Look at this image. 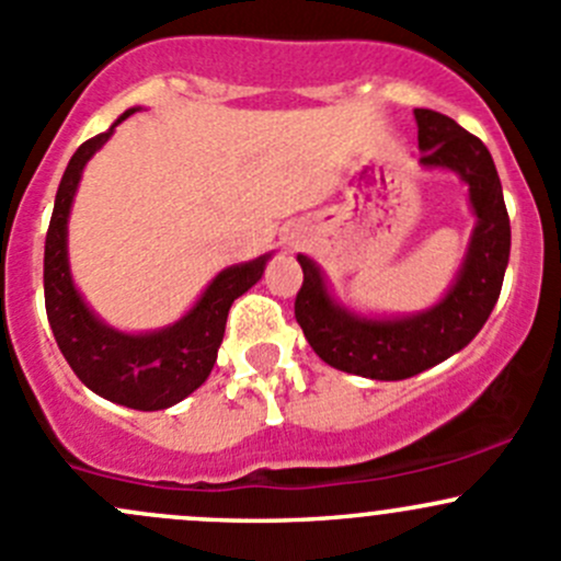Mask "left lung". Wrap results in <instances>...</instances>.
<instances>
[{"mask_svg": "<svg viewBox=\"0 0 561 561\" xmlns=\"http://www.w3.org/2000/svg\"><path fill=\"white\" fill-rule=\"evenodd\" d=\"M414 117L420 163L462 176L479 217L468 257L446 298L405 320H365L341 309L320 268L298 255L304 285L296 296V320L306 341L333 368L376 381L409 379L468 346L497 304L511 255L508 209L486 145L435 110H414Z\"/></svg>", "mask_w": 561, "mask_h": 561, "instance_id": "obj_1", "label": "left lung"}]
</instances>
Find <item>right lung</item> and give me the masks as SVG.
<instances>
[{
	"instance_id": "right-lung-1",
	"label": "right lung",
	"mask_w": 561,
	"mask_h": 561,
	"mask_svg": "<svg viewBox=\"0 0 561 561\" xmlns=\"http://www.w3.org/2000/svg\"><path fill=\"white\" fill-rule=\"evenodd\" d=\"M131 112H123L117 123ZM112 128L82 141L58 185L45 236V311L58 350L82 385L112 403L137 411H161L187 398L211 374L226 333L228 309L261 279L268 255L220 271L198 304L172 328L128 335L102 325L69 276L67 220L82 169L112 137Z\"/></svg>"
}]
</instances>
